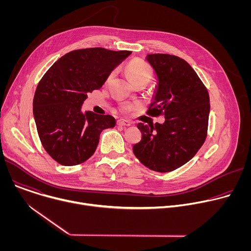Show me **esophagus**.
Returning <instances> with one entry per match:
<instances>
[{
    "instance_id": "34e87169",
    "label": "esophagus",
    "mask_w": 251,
    "mask_h": 251,
    "mask_svg": "<svg viewBox=\"0 0 251 251\" xmlns=\"http://www.w3.org/2000/svg\"><path fill=\"white\" fill-rule=\"evenodd\" d=\"M117 125L118 126H123V127H128L131 125V123L127 120H123V119H120L117 121Z\"/></svg>"
}]
</instances>
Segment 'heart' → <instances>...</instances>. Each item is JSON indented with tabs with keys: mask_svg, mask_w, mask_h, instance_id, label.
Here are the masks:
<instances>
[{
	"mask_svg": "<svg viewBox=\"0 0 251 251\" xmlns=\"http://www.w3.org/2000/svg\"><path fill=\"white\" fill-rule=\"evenodd\" d=\"M126 73L130 80L135 84L141 80L149 81L152 77L153 71L149 63L140 58H134L130 60L126 65ZM113 77V73H111L106 78V83H108ZM137 107L136 104L132 103H122L120 105V110L123 113H129Z\"/></svg>",
	"mask_w": 251,
	"mask_h": 251,
	"instance_id": "obj_1",
	"label": "heart"
}]
</instances>
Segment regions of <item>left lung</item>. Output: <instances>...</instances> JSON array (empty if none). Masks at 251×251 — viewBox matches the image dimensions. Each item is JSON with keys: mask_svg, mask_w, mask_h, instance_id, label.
Returning <instances> with one entry per match:
<instances>
[{"mask_svg": "<svg viewBox=\"0 0 251 251\" xmlns=\"http://www.w3.org/2000/svg\"><path fill=\"white\" fill-rule=\"evenodd\" d=\"M158 76L157 92L147 114L165 116L164 124L139 123L141 141L133 146L137 159L150 170L168 173L188 163L207 135L209 95L193 67L168 54L147 55Z\"/></svg>", "mask_w": 251, "mask_h": 251, "instance_id": "left-lung-1", "label": "left lung"}]
</instances>
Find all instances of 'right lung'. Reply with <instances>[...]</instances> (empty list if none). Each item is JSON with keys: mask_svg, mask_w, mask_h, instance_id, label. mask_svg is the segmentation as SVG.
<instances>
[{"mask_svg": "<svg viewBox=\"0 0 251 251\" xmlns=\"http://www.w3.org/2000/svg\"><path fill=\"white\" fill-rule=\"evenodd\" d=\"M132 52L103 48L75 50L57 59L40 80L33 116L42 145L58 164L75 166L95 152L102 130L113 128L111 115L81 112L87 93L102 87L107 76Z\"/></svg>", "mask_w": 251, "mask_h": 251, "instance_id": "1", "label": "right lung"}]
</instances>
